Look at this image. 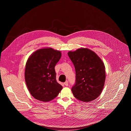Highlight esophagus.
Returning <instances> with one entry per match:
<instances>
[{
    "label": "esophagus",
    "instance_id": "34e87169",
    "mask_svg": "<svg viewBox=\"0 0 131 131\" xmlns=\"http://www.w3.org/2000/svg\"><path fill=\"white\" fill-rule=\"evenodd\" d=\"M64 84H65V85H66V86H68V82L67 81H66V82H64Z\"/></svg>",
    "mask_w": 131,
    "mask_h": 131
}]
</instances>
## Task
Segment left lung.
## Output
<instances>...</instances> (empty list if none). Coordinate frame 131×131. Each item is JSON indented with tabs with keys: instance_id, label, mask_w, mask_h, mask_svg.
<instances>
[{
	"instance_id": "1",
	"label": "left lung",
	"mask_w": 131,
	"mask_h": 131,
	"mask_svg": "<svg viewBox=\"0 0 131 131\" xmlns=\"http://www.w3.org/2000/svg\"><path fill=\"white\" fill-rule=\"evenodd\" d=\"M68 55L76 70V83L71 89L72 94L84 102L94 100L101 94L105 82L103 62L94 51L88 48L70 51Z\"/></svg>"
}]
</instances>
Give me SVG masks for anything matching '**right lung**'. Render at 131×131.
<instances>
[{"instance_id": "1", "label": "right lung", "mask_w": 131, "mask_h": 131, "mask_svg": "<svg viewBox=\"0 0 131 131\" xmlns=\"http://www.w3.org/2000/svg\"><path fill=\"white\" fill-rule=\"evenodd\" d=\"M61 52L43 48L33 52L25 65V80L30 94L36 100L47 102L57 97L63 86L56 80L55 66Z\"/></svg>"}]
</instances>
